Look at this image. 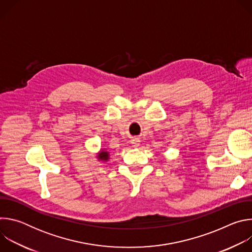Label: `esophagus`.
I'll return each mask as SVG.
<instances>
[{"label": "esophagus", "instance_id": "obj_1", "mask_svg": "<svg viewBox=\"0 0 252 252\" xmlns=\"http://www.w3.org/2000/svg\"><path fill=\"white\" fill-rule=\"evenodd\" d=\"M139 142H140V140H139V138H137V137H133V138L131 139V145H132L133 148L138 147V146H139Z\"/></svg>", "mask_w": 252, "mask_h": 252}]
</instances>
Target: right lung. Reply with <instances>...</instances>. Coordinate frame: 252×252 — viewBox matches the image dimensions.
Instances as JSON below:
<instances>
[{"label": "right lung", "mask_w": 252, "mask_h": 252, "mask_svg": "<svg viewBox=\"0 0 252 252\" xmlns=\"http://www.w3.org/2000/svg\"><path fill=\"white\" fill-rule=\"evenodd\" d=\"M97 158L100 160H107V159H109V153H107V152H99Z\"/></svg>", "instance_id": "right-lung-1"}]
</instances>
